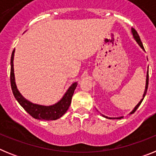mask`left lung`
<instances>
[{
	"label": "left lung",
	"instance_id": "1",
	"mask_svg": "<svg viewBox=\"0 0 156 156\" xmlns=\"http://www.w3.org/2000/svg\"><path fill=\"white\" fill-rule=\"evenodd\" d=\"M132 34H133V37H134V38H135V40H136V41H137V42L138 43V44L140 45V46L141 47V48H142L143 49H144V46H143V44H142V42H141V41H140V37H139L138 34H137V32L136 31V30H135L133 28H132ZM148 74H147V80H146L145 91H144V95H143V98H144V96H145L146 93H147V90H148ZM143 99H144V98H142V99H141V100H140V102H139L138 104L137 105V106L135 107L134 109L133 110V112H132L131 113H133V112H134L137 109V108H138V107H139V105H140V103L142 102ZM103 116H105V115H103ZM106 118H108V117H106ZM121 118H122V117H119V118H115V119H121ZM108 119H112V118H108ZM113 119H114V118H113Z\"/></svg>",
	"mask_w": 156,
	"mask_h": 156
}]
</instances>
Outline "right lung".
Returning a JSON list of instances; mask_svg holds the SVG:
<instances>
[{
	"mask_svg": "<svg viewBox=\"0 0 156 156\" xmlns=\"http://www.w3.org/2000/svg\"><path fill=\"white\" fill-rule=\"evenodd\" d=\"M14 52H15V50H13L12 51V57H11L10 81L12 93L16 100L18 101V102L32 117H34V119H42V120H55V119H59L69 109V107L71 104L72 97H73L74 90L77 86L76 83H74L73 84H72L66 94L64 95V97L62 98V100L54 105L44 106L30 102L27 99H25L22 96L21 94L19 93L17 87H16V82H15L13 68Z\"/></svg>",
	"mask_w": 156,
	"mask_h": 156,
	"instance_id": "1",
	"label": "right lung"
}]
</instances>
